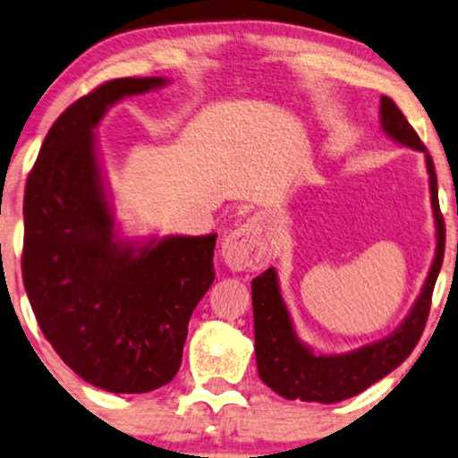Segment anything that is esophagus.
<instances>
[{"mask_svg": "<svg viewBox=\"0 0 458 458\" xmlns=\"http://www.w3.org/2000/svg\"><path fill=\"white\" fill-rule=\"evenodd\" d=\"M222 258L233 270H247V267L258 270L266 266L270 258V247L255 219H247L225 236L222 242Z\"/></svg>", "mask_w": 458, "mask_h": 458, "instance_id": "obj_1", "label": "esophagus"}]
</instances>
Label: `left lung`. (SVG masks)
Listing matches in <instances>:
<instances>
[{"label": "left lung", "instance_id": "left-lung-1", "mask_svg": "<svg viewBox=\"0 0 458 458\" xmlns=\"http://www.w3.org/2000/svg\"><path fill=\"white\" fill-rule=\"evenodd\" d=\"M381 125L383 131L392 136L395 142L425 152L431 205H434L437 225L436 259L431 264L429 276L425 280L417 303L398 331L389 335L387 339L364 345L356 352L344 353V356H316L312 350H308L297 339L289 312H286L283 297H280L274 267H267L264 274L253 278L255 358H258L259 379L286 400L300 398L303 402L333 404V402L358 395L392 373L395 367H400L411 356L414 345L419 344L420 335H423L425 322H428L431 295H434V286L444 259V245H446V225H444L440 200H437L436 167L425 144L420 142L419 133L412 130L408 119L387 96H381Z\"/></svg>", "mask_w": 458, "mask_h": 458}]
</instances>
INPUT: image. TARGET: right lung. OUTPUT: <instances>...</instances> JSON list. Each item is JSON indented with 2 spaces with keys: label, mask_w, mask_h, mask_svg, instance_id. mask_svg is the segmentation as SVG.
I'll return each mask as SVG.
<instances>
[{
  "label": "right lung",
  "mask_w": 458,
  "mask_h": 458,
  "mask_svg": "<svg viewBox=\"0 0 458 458\" xmlns=\"http://www.w3.org/2000/svg\"><path fill=\"white\" fill-rule=\"evenodd\" d=\"M163 77L98 85L47 131L24 188L22 280L41 333L66 367L113 394H144L178 373L191 316L209 289L217 234L136 249L114 239L94 127L123 96Z\"/></svg>",
  "instance_id": "add662e5"
}]
</instances>
